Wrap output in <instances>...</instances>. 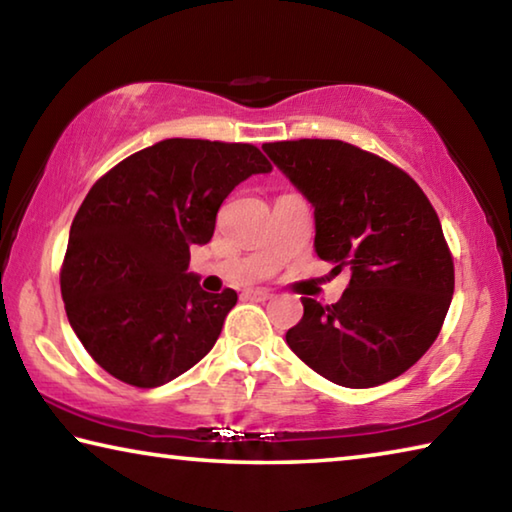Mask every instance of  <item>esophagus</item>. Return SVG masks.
Here are the masks:
<instances>
[{
    "instance_id": "34e87169",
    "label": "esophagus",
    "mask_w": 512,
    "mask_h": 512,
    "mask_svg": "<svg viewBox=\"0 0 512 512\" xmlns=\"http://www.w3.org/2000/svg\"><path fill=\"white\" fill-rule=\"evenodd\" d=\"M246 293H248V298H253V300H271L273 298V293L266 289H248Z\"/></svg>"
}]
</instances>
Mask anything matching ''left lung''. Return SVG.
Instances as JSON below:
<instances>
[{
	"label": "left lung",
	"instance_id": "1",
	"mask_svg": "<svg viewBox=\"0 0 512 512\" xmlns=\"http://www.w3.org/2000/svg\"><path fill=\"white\" fill-rule=\"evenodd\" d=\"M264 151L314 205L318 257L352 271L336 305L302 298L289 348L345 388L400 377L436 341L454 296V257L427 194L393 162L341 140Z\"/></svg>",
	"mask_w": 512,
	"mask_h": 512
}]
</instances>
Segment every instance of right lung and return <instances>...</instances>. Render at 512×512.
Returning <instances> with one entry per match:
<instances>
[{"label": "right lung", "mask_w": 512, "mask_h": 512, "mask_svg": "<svg viewBox=\"0 0 512 512\" xmlns=\"http://www.w3.org/2000/svg\"><path fill=\"white\" fill-rule=\"evenodd\" d=\"M253 144L162 140L92 185L60 268L69 325L112 377L155 388L196 366L219 339L237 293H207L187 273L216 212L241 180L268 173Z\"/></svg>", "instance_id": "add662e5"}]
</instances>
